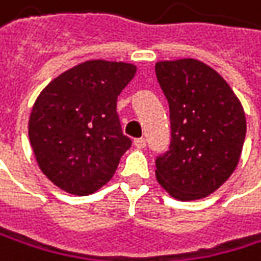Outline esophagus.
Instances as JSON below:
<instances>
[{"mask_svg":"<svg viewBox=\"0 0 261 261\" xmlns=\"http://www.w3.org/2000/svg\"><path fill=\"white\" fill-rule=\"evenodd\" d=\"M134 144H135V147L143 149V147H146V140L144 138H135L134 140Z\"/></svg>","mask_w":261,"mask_h":261,"instance_id":"esophagus-1","label":"esophagus"}]
</instances>
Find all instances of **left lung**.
Listing matches in <instances>:
<instances>
[{
  "label": "left lung",
  "mask_w": 261,
  "mask_h": 261,
  "mask_svg": "<svg viewBox=\"0 0 261 261\" xmlns=\"http://www.w3.org/2000/svg\"><path fill=\"white\" fill-rule=\"evenodd\" d=\"M169 103V150L155 160L158 183L174 198L198 200L217 191L239 165L246 118L221 75L185 58L155 64Z\"/></svg>",
  "instance_id": "8db88e82"
}]
</instances>
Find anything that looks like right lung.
<instances>
[{"label":"right lung","instance_id":"add662e5","mask_svg":"<svg viewBox=\"0 0 261 261\" xmlns=\"http://www.w3.org/2000/svg\"><path fill=\"white\" fill-rule=\"evenodd\" d=\"M135 66L93 60L78 64L37 98L29 138L43 174L63 191L89 195L115 174L132 141L121 130L117 100Z\"/></svg>","mask_w":261,"mask_h":261}]
</instances>
